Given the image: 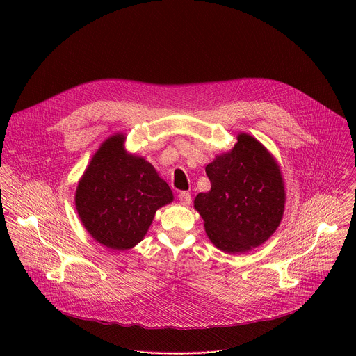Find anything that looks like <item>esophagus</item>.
Returning a JSON list of instances; mask_svg holds the SVG:
<instances>
[{
	"instance_id": "1",
	"label": "esophagus",
	"mask_w": 356,
	"mask_h": 356,
	"mask_svg": "<svg viewBox=\"0 0 356 356\" xmlns=\"http://www.w3.org/2000/svg\"><path fill=\"white\" fill-rule=\"evenodd\" d=\"M178 200H179V203L184 204V205H189L192 202V196H191L189 192H181L178 195Z\"/></svg>"
}]
</instances>
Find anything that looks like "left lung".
I'll return each instance as SVG.
<instances>
[{
  "label": "left lung",
  "mask_w": 356,
  "mask_h": 356,
  "mask_svg": "<svg viewBox=\"0 0 356 356\" xmlns=\"http://www.w3.org/2000/svg\"><path fill=\"white\" fill-rule=\"evenodd\" d=\"M205 172L211 191L196 196L195 208L212 244L237 254L268 240L282 219L285 189L267 149L243 133L234 148L218 156Z\"/></svg>",
  "instance_id": "left-lung-1"
}]
</instances>
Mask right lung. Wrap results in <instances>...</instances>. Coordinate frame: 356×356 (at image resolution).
<instances>
[{"label": "right lung", "mask_w": 356, "mask_h": 356, "mask_svg": "<svg viewBox=\"0 0 356 356\" xmlns=\"http://www.w3.org/2000/svg\"><path fill=\"white\" fill-rule=\"evenodd\" d=\"M124 137L108 138L93 156L76 193L79 218L95 240L124 251L138 244L154 212L172 202L170 186L143 157L127 154Z\"/></svg>", "instance_id": "obj_1"}]
</instances>
